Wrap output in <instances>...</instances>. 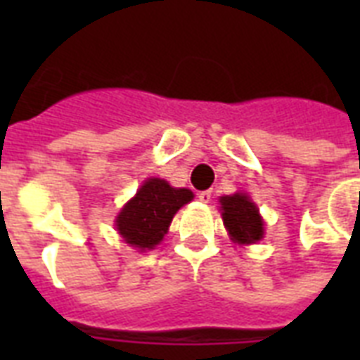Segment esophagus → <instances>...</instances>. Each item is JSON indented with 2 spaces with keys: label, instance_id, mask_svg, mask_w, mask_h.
Segmentation results:
<instances>
[{
  "label": "esophagus",
  "instance_id": "obj_1",
  "mask_svg": "<svg viewBox=\"0 0 360 360\" xmlns=\"http://www.w3.org/2000/svg\"><path fill=\"white\" fill-rule=\"evenodd\" d=\"M198 198H200V202L209 203L211 202V198H213V194H211V191H202L200 194H198Z\"/></svg>",
  "mask_w": 360,
  "mask_h": 360
}]
</instances>
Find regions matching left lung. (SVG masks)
<instances>
[{
  "label": "left lung",
  "instance_id": "1",
  "mask_svg": "<svg viewBox=\"0 0 360 360\" xmlns=\"http://www.w3.org/2000/svg\"><path fill=\"white\" fill-rule=\"evenodd\" d=\"M222 203V219L231 239L240 245H250L263 237V220L257 213V207L245 194L224 196Z\"/></svg>",
  "mask_w": 360,
  "mask_h": 360
}]
</instances>
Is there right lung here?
I'll return each instance as SVG.
<instances>
[{
  "label": "right lung",
  "mask_w": 360,
  "mask_h": 360,
  "mask_svg": "<svg viewBox=\"0 0 360 360\" xmlns=\"http://www.w3.org/2000/svg\"><path fill=\"white\" fill-rule=\"evenodd\" d=\"M188 188H174L164 179H147L115 220L117 231L136 248H153L162 240L174 214L192 200Z\"/></svg>",
  "instance_id": "1"
}]
</instances>
